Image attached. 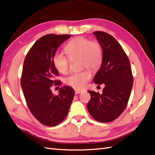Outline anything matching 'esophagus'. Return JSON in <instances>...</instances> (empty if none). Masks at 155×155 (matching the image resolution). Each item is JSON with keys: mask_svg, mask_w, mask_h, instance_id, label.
<instances>
[{"mask_svg": "<svg viewBox=\"0 0 155 155\" xmlns=\"http://www.w3.org/2000/svg\"><path fill=\"white\" fill-rule=\"evenodd\" d=\"M74 92H75V94H81L82 92H83V90L79 89V88H75Z\"/></svg>", "mask_w": 155, "mask_h": 155, "instance_id": "34e87169", "label": "esophagus"}]
</instances>
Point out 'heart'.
Returning <instances> with one entry per match:
<instances>
[{"instance_id":"heart-1","label":"heart","mask_w":155,"mask_h":155,"mask_svg":"<svg viewBox=\"0 0 155 155\" xmlns=\"http://www.w3.org/2000/svg\"><path fill=\"white\" fill-rule=\"evenodd\" d=\"M67 55L57 51L54 55L53 63L59 73L67 74L69 69L71 59L80 58L81 67L96 70L100 67L103 59V50L100 43L83 37H78L70 41L65 47ZM91 73L87 69L74 73L65 79L67 84L76 88L84 87L90 79Z\"/></svg>"}]
</instances>
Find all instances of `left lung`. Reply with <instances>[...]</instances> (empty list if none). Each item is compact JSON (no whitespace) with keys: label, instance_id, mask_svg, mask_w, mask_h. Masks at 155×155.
<instances>
[{"label":"left lung","instance_id":"obj_1","mask_svg":"<svg viewBox=\"0 0 155 155\" xmlns=\"http://www.w3.org/2000/svg\"><path fill=\"white\" fill-rule=\"evenodd\" d=\"M94 35L103 50L101 65L94 82L104 84L105 88L101 94L88 91L91 98L87 107L95 120L109 122L120 116L126 107L134 78L129 59L117 40L101 31H96Z\"/></svg>","mask_w":155,"mask_h":155}]
</instances>
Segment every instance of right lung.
<instances>
[{"mask_svg": "<svg viewBox=\"0 0 155 155\" xmlns=\"http://www.w3.org/2000/svg\"><path fill=\"white\" fill-rule=\"evenodd\" d=\"M71 37L69 35L50 34L35 42L27 53L23 63L21 86L30 111L42 124L54 126L61 122L68 114L74 96V90L63 86L58 96L50 89L59 73L53 63L58 47Z\"/></svg>", "mask_w": 155, "mask_h": 155, "instance_id": "obj_1", "label": "right lung"}]
</instances>
